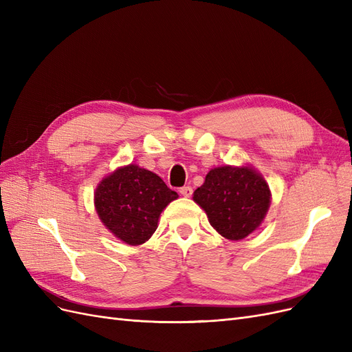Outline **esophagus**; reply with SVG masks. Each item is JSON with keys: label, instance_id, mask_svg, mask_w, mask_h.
I'll return each instance as SVG.
<instances>
[{"label": "esophagus", "instance_id": "esophagus-1", "mask_svg": "<svg viewBox=\"0 0 352 352\" xmlns=\"http://www.w3.org/2000/svg\"><path fill=\"white\" fill-rule=\"evenodd\" d=\"M179 192H180V195H182V197L189 198L190 195H192V188H190V186H184V188L179 189Z\"/></svg>", "mask_w": 352, "mask_h": 352}]
</instances>
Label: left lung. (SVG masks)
Segmentation results:
<instances>
[{
	"instance_id": "8db88e82",
	"label": "left lung",
	"mask_w": 352,
	"mask_h": 352,
	"mask_svg": "<svg viewBox=\"0 0 352 352\" xmlns=\"http://www.w3.org/2000/svg\"><path fill=\"white\" fill-rule=\"evenodd\" d=\"M210 225L230 241L247 238L267 214L272 194L264 177L251 166L211 168L194 192Z\"/></svg>"
}]
</instances>
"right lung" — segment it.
I'll list each match as a JSON object with an SVG mask.
<instances>
[{
    "label": "right lung",
    "instance_id": "1",
    "mask_svg": "<svg viewBox=\"0 0 352 352\" xmlns=\"http://www.w3.org/2000/svg\"><path fill=\"white\" fill-rule=\"evenodd\" d=\"M179 195L163 179L136 164L119 167L95 189L94 204L102 225L127 245L151 238L158 217Z\"/></svg>",
    "mask_w": 352,
    "mask_h": 352
}]
</instances>
